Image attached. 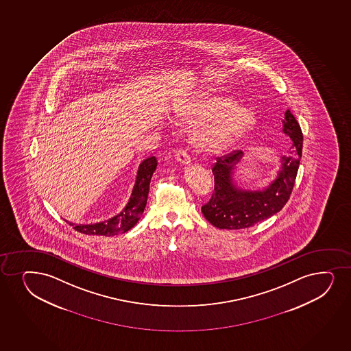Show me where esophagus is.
I'll return each instance as SVG.
<instances>
[{"label":"esophagus","mask_w":351,"mask_h":351,"mask_svg":"<svg viewBox=\"0 0 351 351\" xmlns=\"http://www.w3.org/2000/svg\"><path fill=\"white\" fill-rule=\"evenodd\" d=\"M176 160L180 164V165H190L192 160H191V157L189 156V154L184 151V149H180V151H178L177 154H176Z\"/></svg>","instance_id":"34e87169"}]
</instances>
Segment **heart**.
I'll return each instance as SVG.
<instances>
[{
    "label": "heart",
    "mask_w": 351,
    "mask_h": 351,
    "mask_svg": "<svg viewBox=\"0 0 351 351\" xmlns=\"http://www.w3.org/2000/svg\"><path fill=\"white\" fill-rule=\"evenodd\" d=\"M177 117L189 125H195L191 134L192 145L206 154H221L246 137L255 126L252 109L223 93L194 97L178 109Z\"/></svg>",
    "instance_id": "heart-1"
}]
</instances>
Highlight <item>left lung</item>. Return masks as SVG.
<instances>
[{
  "label": "left lung",
  "instance_id": "1",
  "mask_svg": "<svg viewBox=\"0 0 351 351\" xmlns=\"http://www.w3.org/2000/svg\"><path fill=\"white\" fill-rule=\"evenodd\" d=\"M282 131L293 141L291 156L280 158L276 176L261 189H245L235 180L237 165L243 157L242 151L217 160L212 169L214 193L202 207L204 217L214 227L220 230L248 228L282 210L294 187L302 156V131L289 110L285 112Z\"/></svg>",
  "mask_w": 351,
  "mask_h": 351
}]
</instances>
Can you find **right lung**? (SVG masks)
<instances>
[{
	"label": "right lung",
	"mask_w": 351,
	"mask_h": 351,
	"mask_svg": "<svg viewBox=\"0 0 351 351\" xmlns=\"http://www.w3.org/2000/svg\"><path fill=\"white\" fill-rule=\"evenodd\" d=\"M156 169H157L156 158L149 157L141 161L137 169L136 182L133 185L129 202L125 207L112 218L104 221L95 222V223H75V222L68 221L69 225L73 226L77 232L89 234V235L113 237L118 234L126 233L128 230L137 225V222L144 213L146 202H147V195H149V182Z\"/></svg>",
	"instance_id": "1"
}]
</instances>
